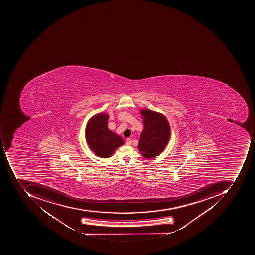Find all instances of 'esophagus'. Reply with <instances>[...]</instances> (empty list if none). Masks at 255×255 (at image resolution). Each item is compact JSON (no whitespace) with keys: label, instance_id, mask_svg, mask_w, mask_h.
I'll return each mask as SVG.
<instances>
[{"label":"esophagus","instance_id":"34e87169","mask_svg":"<svg viewBox=\"0 0 255 255\" xmlns=\"http://www.w3.org/2000/svg\"><path fill=\"white\" fill-rule=\"evenodd\" d=\"M126 145H131V140L128 138V139L126 141Z\"/></svg>","mask_w":255,"mask_h":255}]
</instances>
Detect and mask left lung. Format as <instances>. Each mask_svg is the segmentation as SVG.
Segmentation results:
<instances>
[{
  "label": "left lung",
  "instance_id": "8db88e82",
  "mask_svg": "<svg viewBox=\"0 0 255 255\" xmlns=\"http://www.w3.org/2000/svg\"><path fill=\"white\" fill-rule=\"evenodd\" d=\"M144 128L140 135L138 151L144 158H153L165 150L171 137V128L166 117L148 109L140 110Z\"/></svg>",
  "mask_w": 255,
  "mask_h": 255
}]
</instances>
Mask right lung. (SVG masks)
Segmentation results:
<instances>
[{
  "label": "right lung",
  "mask_w": 255,
  "mask_h": 255,
  "mask_svg": "<svg viewBox=\"0 0 255 255\" xmlns=\"http://www.w3.org/2000/svg\"><path fill=\"white\" fill-rule=\"evenodd\" d=\"M108 120V114L100 113L93 116L86 127L87 145L100 158H110L117 148L124 144L120 135L109 129Z\"/></svg>",
  "instance_id": "obj_1"
}]
</instances>
